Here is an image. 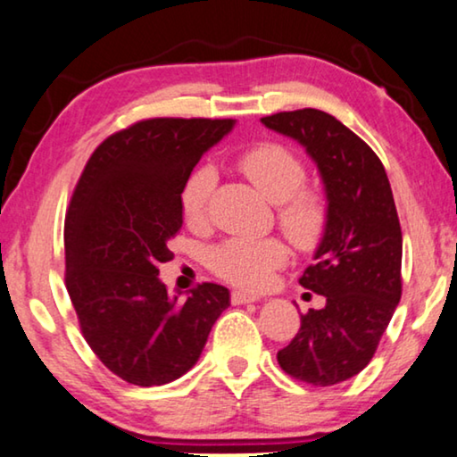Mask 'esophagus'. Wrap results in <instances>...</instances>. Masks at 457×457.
Masks as SVG:
<instances>
[{
	"label": "esophagus",
	"mask_w": 457,
	"mask_h": 457,
	"mask_svg": "<svg viewBox=\"0 0 457 457\" xmlns=\"http://www.w3.org/2000/svg\"><path fill=\"white\" fill-rule=\"evenodd\" d=\"M256 300H259V295L256 294L240 292V290L231 292V302H234V304H248V302H256Z\"/></svg>",
	"instance_id": "esophagus-1"
}]
</instances>
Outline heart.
<instances>
[{"mask_svg":"<svg viewBox=\"0 0 457 457\" xmlns=\"http://www.w3.org/2000/svg\"><path fill=\"white\" fill-rule=\"evenodd\" d=\"M236 163L265 198L278 204L279 226L295 246L300 250L317 248L329 228V203L323 192L304 186V162L284 145L259 143L240 153ZM215 179L211 165H198L186 179L179 207L184 220L192 226L204 220ZM286 259L287 248L278 237H234L211 250L207 262L221 279L256 290L271 279L273 269L284 265Z\"/></svg>","mask_w":457,"mask_h":457,"instance_id":"1","label":"heart"}]
</instances>
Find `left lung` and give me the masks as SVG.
I'll list each match as a JSON object with an SVG mask.
<instances>
[{
    "label": "left lung",
    "mask_w": 457,
    "mask_h": 457,
    "mask_svg": "<svg viewBox=\"0 0 457 457\" xmlns=\"http://www.w3.org/2000/svg\"><path fill=\"white\" fill-rule=\"evenodd\" d=\"M269 130L304 146L319 167L329 228L300 284L325 295L300 314L278 362L298 381L329 387L358 375L375 356L402 298V228L387 173L375 151L320 109L261 118Z\"/></svg>",
    "instance_id": "8db88e82"
}]
</instances>
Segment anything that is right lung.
<instances>
[{"mask_svg": "<svg viewBox=\"0 0 457 457\" xmlns=\"http://www.w3.org/2000/svg\"><path fill=\"white\" fill-rule=\"evenodd\" d=\"M234 120L153 118L103 140L85 165L66 215V287L87 344L113 375L140 387L188 372L228 287L167 294L159 262L182 228L179 195ZM179 294V292H178Z\"/></svg>", "mask_w": 457, "mask_h": 457, "instance_id": "1", "label": "right lung"}]
</instances>
